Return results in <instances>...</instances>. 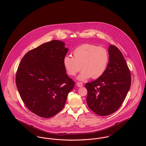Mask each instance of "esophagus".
I'll use <instances>...</instances> for the list:
<instances>
[{"instance_id":"obj_1","label":"esophagus","mask_w":146,"mask_h":146,"mask_svg":"<svg viewBox=\"0 0 146 146\" xmlns=\"http://www.w3.org/2000/svg\"><path fill=\"white\" fill-rule=\"evenodd\" d=\"M76 86L78 87H82L83 86V83L82 82H77L76 83Z\"/></svg>"}]
</instances>
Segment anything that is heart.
I'll use <instances>...</instances> for the list:
<instances>
[{"label":"heart","mask_w":146,"mask_h":146,"mask_svg":"<svg viewBox=\"0 0 146 146\" xmlns=\"http://www.w3.org/2000/svg\"><path fill=\"white\" fill-rule=\"evenodd\" d=\"M73 57L66 56L63 58V66L70 76H74L82 68V70L78 76L80 80H85L90 77L97 79L102 76L109 61V55L106 49L89 44L76 48L73 51Z\"/></svg>","instance_id":"obj_1"}]
</instances>
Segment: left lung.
<instances>
[{
  "label": "left lung",
  "instance_id": "obj_1",
  "mask_svg": "<svg viewBox=\"0 0 146 146\" xmlns=\"http://www.w3.org/2000/svg\"><path fill=\"white\" fill-rule=\"evenodd\" d=\"M109 62L104 74L85 84L86 102L91 111L106 116L117 111L123 103L131 86V73L118 48L110 45Z\"/></svg>",
  "mask_w": 146,
  "mask_h": 146
}]
</instances>
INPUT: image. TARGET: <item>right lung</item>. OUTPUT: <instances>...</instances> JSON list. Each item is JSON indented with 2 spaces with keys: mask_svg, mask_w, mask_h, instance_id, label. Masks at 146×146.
Here are the masks:
<instances>
[{
  "mask_svg": "<svg viewBox=\"0 0 146 146\" xmlns=\"http://www.w3.org/2000/svg\"><path fill=\"white\" fill-rule=\"evenodd\" d=\"M68 50L63 42L53 40L29 51L18 67L16 84L21 99L30 111L42 118L61 111L74 88L63 63Z\"/></svg>",
  "mask_w": 146,
  "mask_h": 146,
  "instance_id": "right-lung-1",
  "label": "right lung"
}]
</instances>
